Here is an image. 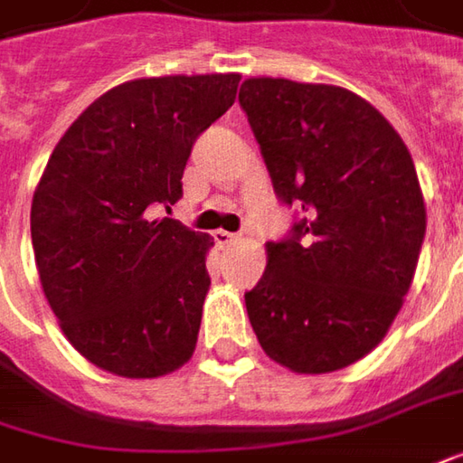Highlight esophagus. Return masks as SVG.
Wrapping results in <instances>:
<instances>
[{"label": "esophagus", "mask_w": 463, "mask_h": 463, "mask_svg": "<svg viewBox=\"0 0 463 463\" xmlns=\"http://www.w3.org/2000/svg\"><path fill=\"white\" fill-rule=\"evenodd\" d=\"M213 238H215V243L218 245H228L232 241H238V235L235 232H228V231H215L213 232Z\"/></svg>", "instance_id": "esophagus-1"}]
</instances>
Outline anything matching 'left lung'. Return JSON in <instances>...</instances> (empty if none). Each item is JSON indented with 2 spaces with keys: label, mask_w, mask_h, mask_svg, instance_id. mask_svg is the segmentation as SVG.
<instances>
[{
  "label": "left lung",
  "mask_w": 463,
  "mask_h": 463,
  "mask_svg": "<svg viewBox=\"0 0 463 463\" xmlns=\"http://www.w3.org/2000/svg\"><path fill=\"white\" fill-rule=\"evenodd\" d=\"M241 109L276 197L297 207L245 309L266 354L322 375L385 337L416 273L426 205L411 152L352 90L248 78Z\"/></svg>",
  "instance_id": "8db88e82"
}]
</instances>
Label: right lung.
<instances>
[{
    "label": "right lung",
    "instance_id": "add662e5",
    "mask_svg": "<svg viewBox=\"0 0 463 463\" xmlns=\"http://www.w3.org/2000/svg\"><path fill=\"white\" fill-rule=\"evenodd\" d=\"M238 73L111 88L58 141L30 213L34 263L65 337L121 377L187 363L210 288V238L154 210L182 197L197 137L235 100Z\"/></svg>",
    "mask_w": 463,
    "mask_h": 463
}]
</instances>
